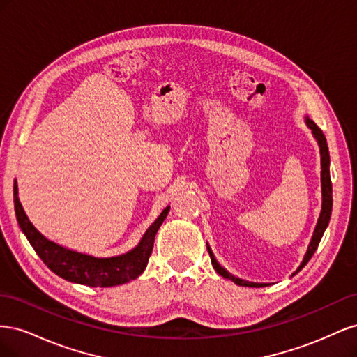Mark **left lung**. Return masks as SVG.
<instances>
[{
	"instance_id": "1",
	"label": "left lung",
	"mask_w": 357,
	"mask_h": 357,
	"mask_svg": "<svg viewBox=\"0 0 357 357\" xmlns=\"http://www.w3.org/2000/svg\"><path fill=\"white\" fill-rule=\"evenodd\" d=\"M305 123L312 131V135H314V138L317 139L319 147H320V159H321V211H320V215H319L316 229H314V232H312L311 241L308 244V250H307L304 259H302L301 265L298 266V269L294 273V275L298 274L301 269L308 264L311 256L314 255V252L317 250V245H319V243L321 240L323 234H325V229L328 228V223H329V219H331V213H332V183H331V174H329V150H328L326 138H325V135H323L321 129L314 122H312L311 119L305 117ZM207 250H208L210 257H211L213 268L223 278H228V280H231V282H234L235 284L245 286V287H265V286H269V283L245 282V280H243V278H238V277L232 275L229 271H226V269L218 261H215V257H214V255H213L208 244H207Z\"/></svg>"
}]
</instances>
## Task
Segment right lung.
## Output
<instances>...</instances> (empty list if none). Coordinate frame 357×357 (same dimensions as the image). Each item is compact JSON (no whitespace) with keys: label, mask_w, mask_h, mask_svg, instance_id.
<instances>
[{"label":"right lung","mask_w":357,"mask_h":357,"mask_svg":"<svg viewBox=\"0 0 357 357\" xmlns=\"http://www.w3.org/2000/svg\"><path fill=\"white\" fill-rule=\"evenodd\" d=\"M13 199L16 219L20 229L26 235L29 244L34 247L41 261L56 275L68 280L71 283H79L89 287H112L125 284L142 274L147 266L150 255H152L156 232L169 211L168 205L159 214V218L149 226L142 241L132 250L112 257H95L70 250V248L53 243L47 240L45 235H41L36 229V226L29 222L28 215L22 208V204H20L17 197L16 180L13 186Z\"/></svg>","instance_id":"add662e5"}]
</instances>
